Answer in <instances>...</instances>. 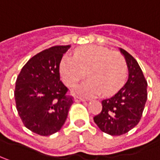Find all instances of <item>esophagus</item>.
<instances>
[{
	"label": "esophagus",
	"instance_id": "esophagus-1",
	"mask_svg": "<svg viewBox=\"0 0 160 160\" xmlns=\"http://www.w3.org/2000/svg\"><path fill=\"white\" fill-rule=\"evenodd\" d=\"M74 101H75V102H80V101L83 102V101H85V99L80 98V97H75V98H74Z\"/></svg>",
	"mask_w": 160,
	"mask_h": 160
}]
</instances>
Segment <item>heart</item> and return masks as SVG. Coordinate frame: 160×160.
Instances as JSON below:
<instances>
[{"label": "heart", "mask_w": 160, "mask_h": 160, "mask_svg": "<svg viewBox=\"0 0 160 160\" xmlns=\"http://www.w3.org/2000/svg\"><path fill=\"white\" fill-rule=\"evenodd\" d=\"M64 83L73 87L86 74L89 79L75 89L84 97L112 95L120 89L126 79L127 64L118 52L99 46H86L77 50L74 58L65 56L60 64Z\"/></svg>", "instance_id": "heart-1"}]
</instances>
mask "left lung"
I'll return each instance as SVG.
<instances>
[{
  "instance_id": "8db88e82",
  "label": "left lung",
  "mask_w": 160,
  "mask_h": 160,
  "mask_svg": "<svg viewBox=\"0 0 160 160\" xmlns=\"http://www.w3.org/2000/svg\"><path fill=\"white\" fill-rule=\"evenodd\" d=\"M119 51L126 60L128 79L114 96L101 101V112L93 118L99 129L111 136L125 134L138 125L148 99V83L138 63L125 50Z\"/></svg>"
}]
</instances>
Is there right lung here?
Returning <instances> with one entry per match:
<instances>
[{"label": "right lung", "mask_w": 160, "mask_h": 160, "mask_svg": "<svg viewBox=\"0 0 160 160\" xmlns=\"http://www.w3.org/2000/svg\"><path fill=\"white\" fill-rule=\"evenodd\" d=\"M70 48L71 45L54 46L36 54L17 77L16 108L24 126L38 135L58 132L73 103L60 79L61 61Z\"/></svg>", "instance_id": "obj_1"}]
</instances>
